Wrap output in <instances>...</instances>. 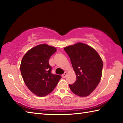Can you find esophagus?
<instances>
[{
	"mask_svg": "<svg viewBox=\"0 0 123 123\" xmlns=\"http://www.w3.org/2000/svg\"><path fill=\"white\" fill-rule=\"evenodd\" d=\"M66 75H67V72H65L62 75V77H63V78H65Z\"/></svg>",
	"mask_w": 123,
	"mask_h": 123,
	"instance_id": "obj_1",
	"label": "esophagus"
}]
</instances>
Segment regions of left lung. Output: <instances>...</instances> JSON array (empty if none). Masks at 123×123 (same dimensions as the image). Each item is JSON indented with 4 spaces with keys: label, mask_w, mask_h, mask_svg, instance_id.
Here are the masks:
<instances>
[{
    "label": "left lung",
    "mask_w": 123,
    "mask_h": 123,
    "mask_svg": "<svg viewBox=\"0 0 123 123\" xmlns=\"http://www.w3.org/2000/svg\"><path fill=\"white\" fill-rule=\"evenodd\" d=\"M76 75L75 83L69 84L71 91L79 96L89 95L99 83L103 63L93 48L78 43L64 48Z\"/></svg>",
    "instance_id": "1"
}]
</instances>
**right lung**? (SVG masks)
<instances>
[{
	"mask_svg": "<svg viewBox=\"0 0 123 123\" xmlns=\"http://www.w3.org/2000/svg\"><path fill=\"white\" fill-rule=\"evenodd\" d=\"M57 51L53 46L41 44L29 50L22 58L20 70L24 82L31 91L45 96L53 91L62 78L51 73V56Z\"/></svg>",
	"mask_w": 123,
	"mask_h": 123,
	"instance_id": "1",
	"label": "right lung"
}]
</instances>
